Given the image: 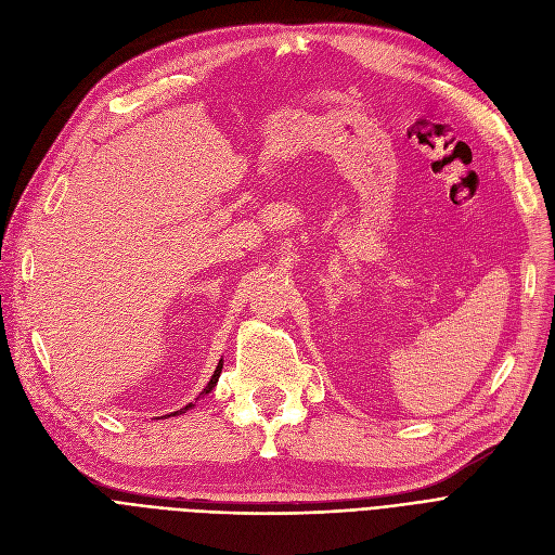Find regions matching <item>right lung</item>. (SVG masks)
Wrapping results in <instances>:
<instances>
[{
    "instance_id": "obj_1",
    "label": "right lung",
    "mask_w": 555,
    "mask_h": 555,
    "mask_svg": "<svg viewBox=\"0 0 555 555\" xmlns=\"http://www.w3.org/2000/svg\"><path fill=\"white\" fill-rule=\"evenodd\" d=\"M220 373H222V360L218 362V366H216V371H214V375H211V380H209V385H207V387H204V391H202L199 396H207V393H211V391H214V387H216V383H218V377H220ZM191 406H193V402H189V404L184 406V410H178V412H172L170 416H180V414H186V412L191 410Z\"/></svg>"
}]
</instances>
